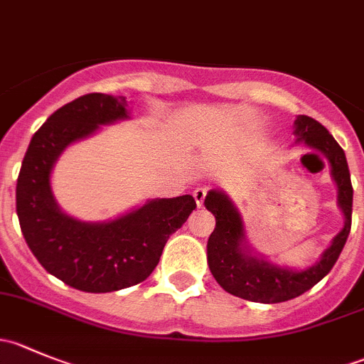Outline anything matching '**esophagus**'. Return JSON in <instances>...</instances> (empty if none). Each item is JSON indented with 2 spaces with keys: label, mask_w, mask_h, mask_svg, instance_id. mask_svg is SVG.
Wrapping results in <instances>:
<instances>
[{
  "label": "esophagus",
  "mask_w": 364,
  "mask_h": 364,
  "mask_svg": "<svg viewBox=\"0 0 364 364\" xmlns=\"http://www.w3.org/2000/svg\"><path fill=\"white\" fill-rule=\"evenodd\" d=\"M205 193H208V190H205V188H196V190H193V199H196V203H197V205H199V208L204 204Z\"/></svg>",
  "instance_id": "obj_1"
}]
</instances>
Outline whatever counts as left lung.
I'll return each mask as SVG.
<instances>
[{"label":"left lung","instance_id":"1","mask_svg":"<svg viewBox=\"0 0 364 364\" xmlns=\"http://www.w3.org/2000/svg\"><path fill=\"white\" fill-rule=\"evenodd\" d=\"M296 144L303 142L311 151L326 156L336 185V204L343 213V227L318 260L304 269L271 262L250 247L241 213L222 190H209L204 199L216 225L208 240V266L220 287L229 294L253 303H284L310 291L333 269L345 247L352 222V183L343 149L318 121L297 116L294 121Z\"/></svg>","mask_w":364,"mask_h":364}]
</instances>
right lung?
Wrapping results in <instances>:
<instances>
[{"mask_svg":"<svg viewBox=\"0 0 364 364\" xmlns=\"http://www.w3.org/2000/svg\"><path fill=\"white\" fill-rule=\"evenodd\" d=\"M127 97L90 93L47 117L33 135L17 178L16 205L29 250L47 273L82 292H114L144 282L168 236L196 209L192 196L148 199L114 220L84 222L56 203L53 168L70 144L130 119Z\"/></svg>","mask_w":364,"mask_h":364,"instance_id":"add662e5","label":"right lung"}]
</instances>
